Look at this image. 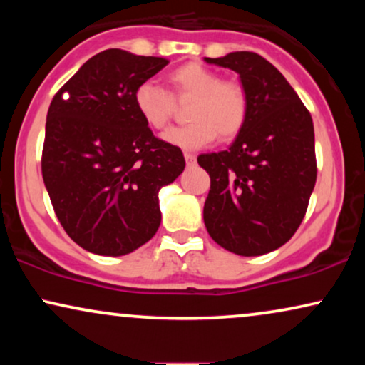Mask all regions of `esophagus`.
I'll return each instance as SVG.
<instances>
[{
	"instance_id": "obj_1",
	"label": "esophagus",
	"mask_w": 365,
	"mask_h": 365,
	"mask_svg": "<svg viewBox=\"0 0 365 365\" xmlns=\"http://www.w3.org/2000/svg\"><path fill=\"white\" fill-rule=\"evenodd\" d=\"M184 159H186V163L189 164V166L196 163V156H194V154H191V153H184Z\"/></svg>"
}]
</instances>
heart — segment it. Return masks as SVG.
<instances>
[{
	"label": "heart",
	"instance_id": "heart-1",
	"mask_svg": "<svg viewBox=\"0 0 365 365\" xmlns=\"http://www.w3.org/2000/svg\"><path fill=\"white\" fill-rule=\"evenodd\" d=\"M176 99L192 98L187 118L191 124L171 128L163 139L171 146L196 151L211 144L217 134L232 139L242 131L249 114V99L239 83L222 81L217 73L199 63H186L168 74ZM134 108L144 124L156 131L168 126L174 114L171 93L154 81H143L134 89Z\"/></svg>",
	"mask_w": 365,
	"mask_h": 365
}]
</instances>
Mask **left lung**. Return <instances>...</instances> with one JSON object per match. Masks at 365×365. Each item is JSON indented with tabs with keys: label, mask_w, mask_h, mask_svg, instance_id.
Here are the masks:
<instances>
[{
	"label": "left lung",
	"mask_w": 365,
	"mask_h": 365,
	"mask_svg": "<svg viewBox=\"0 0 365 365\" xmlns=\"http://www.w3.org/2000/svg\"><path fill=\"white\" fill-rule=\"evenodd\" d=\"M241 78L247 121L226 151L201 154L211 178L204 224L214 241L239 256H262L294 236L316 186L314 124L287 79L251 51L204 58Z\"/></svg>",
	"instance_id": "1"
}]
</instances>
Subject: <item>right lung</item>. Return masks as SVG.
<instances>
[{
	"mask_svg": "<svg viewBox=\"0 0 365 365\" xmlns=\"http://www.w3.org/2000/svg\"><path fill=\"white\" fill-rule=\"evenodd\" d=\"M164 58L106 49L88 59L48 109L41 171L54 212L78 246L124 256L156 234L158 192L184 171L182 151L154 136L134 89Z\"/></svg>",
	"mask_w": 365,
	"mask_h": 365,
	"instance_id": "obj_1",
	"label": "right lung"
}]
</instances>
